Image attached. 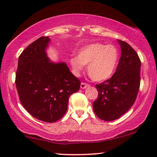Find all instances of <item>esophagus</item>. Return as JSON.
I'll return each instance as SVG.
<instances>
[{
	"label": "esophagus",
	"instance_id": "obj_1",
	"mask_svg": "<svg viewBox=\"0 0 157 157\" xmlns=\"http://www.w3.org/2000/svg\"><path fill=\"white\" fill-rule=\"evenodd\" d=\"M88 86H89V85L88 84L86 83H84V82H82L81 83V89H84L86 88H87Z\"/></svg>",
	"mask_w": 157,
	"mask_h": 157
}]
</instances>
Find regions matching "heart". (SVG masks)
<instances>
[{"label": "heart", "instance_id": "b5f03b06", "mask_svg": "<svg viewBox=\"0 0 157 157\" xmlns=\"http://www.w3.org/2000/svg\"><path fill=\"white\" fill-rule=\"evenodd\" d=\"M119 59V52L113 45L93 44L83 47L78 56L69 59L71 66L76 74L88 66V73L95 81L106 80L114 71Z\"/></svg>", "mask_w": 157, "mask_h": 157}]
</instances>
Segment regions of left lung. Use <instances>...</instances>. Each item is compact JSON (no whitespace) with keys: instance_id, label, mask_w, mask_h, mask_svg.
<instances>
[{"instance_id":"obj_1","label":"left lung","mask_w":157,"mask_h":157,"mask_svg":"<svg viewBox=\"0 0 157 157\" xmlns=\"http://www.w3.org/2000/svg\"><path fill=\"white\" fill-rule=\"evenodd\" d=\"M121 56L114 74L96 84L98 98L93 109L100 119L110 121L119 119L134 104L140 86L141 61L134 48L119 40Z\"/></svg>"}]
</instances>
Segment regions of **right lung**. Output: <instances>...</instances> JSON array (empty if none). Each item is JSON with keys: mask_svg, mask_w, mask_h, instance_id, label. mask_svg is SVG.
<instances>
[{"mask_svg": "<svg viewBox=\"0 0 157 157\" xmlns=\"http://www.w3.org/2000/svg\"><path fill=\"white\" fill-rule=\"evenodd\" d=\"M49 41L48 37L42 36L21 53L16 85L28 112L38 120L52 123L65 114L69 96L78 91L81 81L66 63H53L46 56Z\"/></svg>", "mask_w": 157, "mask_h": 157, "instance_id": "1", "label": "right lung"}]
</instances>
